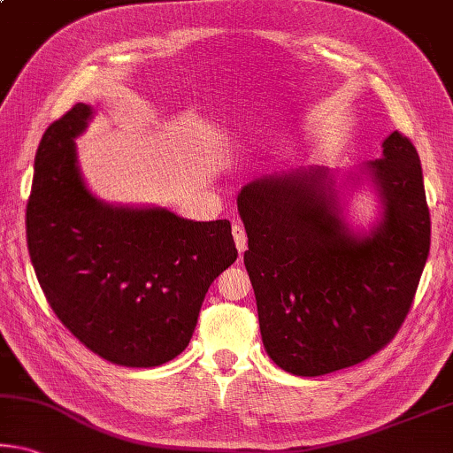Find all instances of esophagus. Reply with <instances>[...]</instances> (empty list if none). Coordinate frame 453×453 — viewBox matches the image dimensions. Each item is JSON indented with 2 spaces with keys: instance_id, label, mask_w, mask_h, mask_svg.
<instances>
[{
  "instance_id": "esophagus-1",
  "label": "esophagus",
  "mask_w": 453,
  "mask_h": 453,
  "mask_svg": "<svg viewBox=\"0 0 453 453\" xmlns=\"http://www.w3.org/2000/svg\"><path fill=\"white\" fill-rule=\"evenodd\" d=\"M232 234H234V242H235V248H238V252L243 254L246 252V246H248V235H246V229H243L242 224H234L232 227Z\"/></svg>"
}]
</instances>
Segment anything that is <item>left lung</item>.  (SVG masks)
Instances as JSON below:
<instances>
[{"label":"left lung","instance_id":"8db88e82","mask_svg":"<svg viewBox=\"0 0 453 453\" xmlns=\"http://www.w3.org/2000/svg\"><path fill=\"white\" fill-rule=\"evenodd\" d=\"M381 147V159L358 169H294L238 193L264 349L292 375L363 363L411 306L432 235L421 163L397 131ZM365 187L380 203L367 230L346 218L348 199Z\"/></svg>","mask_w":453,"mask_h":453}]
</instances>
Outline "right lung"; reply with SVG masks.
Listing matches in <instances>:
<instances>
[{"instance_id":"add662e5","label":"right lung","mask_w":453,"mask_h":453,"mask_svg":"<svg viewBox=\"0 0 453 453\" xmlns=\"http://www.w3.org/2000/svg\"><path fill=\"white\" fill-rule=\"evenodd\" d=\"M92 117L78 103L42 136L27 250L50 306L84 347L123 367H159L183 353L207 288L238 257L232 226L98 199L74 142Z\"/></svg>"}]
</instances>
